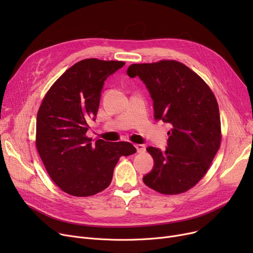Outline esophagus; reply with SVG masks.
<instances>
[{
  "instance_id": "esophagus-1",
  "label": "esophagus",
  "mask_w": 253,
  "mask_h": 253,
  "mask_svg": "<svg viewBox=\"0 0 253 253\" xmlns=\"http://www.w3.org/2000/svg\"><path fill=\"white\" fill-rule=\"evenodd\" d=\"M135 148L138 153H144L145 152V145L144 144H135Z\"/></svg>"
}]
</instances>
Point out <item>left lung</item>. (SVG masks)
Listing matches in <instances>:
<instances>
[{"instance_id":"8db88e82","label":"left lung","mask_w":253,"mask_h":253,"mask_svg":"<svg viewBox=\"0 0 253 253\" xmlns=\"http://www.w3.org/2000/svg\"><path fill=\"white\" fill-rule=\"evenodd\" d=\"M130 78L138 77L153 99L154 118L171 125L167 148L149 147L154 167L142 178L166 195L190 190L207 172L221 140L215 96L203 80L174 60L132 64Z\"/></svg>"}]
</instances>
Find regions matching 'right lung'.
I'll return each mask as SVG.
<instances>
[{
	"label": "right lung",
	"mask_w": 253,
	"mask_h": 253,
	"mask_svg": "<svg viewBox=\"0 0 253 253\" xmlns=\"http://www.w3.org/2000/svg\"><path fill=\"white\" fill-rule=\"evenodd\" d=\"M123 61L96 58L77 62L52 85L37 115L36 144L48 174L65 193L95 195L110 185L122 156L136 149L127 141L86 136L98 111L104 81Z\"/></svg>",
	"instance_id": "right-lung-1"
}]
</instances>
